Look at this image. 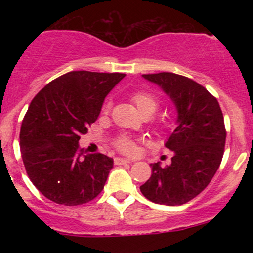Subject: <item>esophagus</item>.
<instances>
[{
    "label": "esophagus",
    "instance_id": "1",
    "mask_svg": "<svg viewBox=\"0 0 253 253\" xmlns=\"http://www.w3.org/2000/svg\"><path fill=\"white\" fill-rule=\"evenodd\" d=\"M114 163L116 165H124V164H129V163H132V162L128 159H124V158H115Z\"/></svg>",
    "mask_w": 253,
    "mask_h": 253
}]
</instances>
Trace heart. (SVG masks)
<instances>
[{
    "label": "heart",
    "instance_id": "1",
    "mask_svg": "<svg viewBox=\"0 0 253 253\" xmlns=\"http://www.w3.org/2000/svg\"><path fill=\"white\" fill-rule=\"evenodd\" d=\"M131 101L136 105L137 110L141 112L144 117L152 116L160 106V100L158 99V96L150 93V91H136L131 95ZM110 106V101H106L103 106V112H108ZM114 144L119 152L125 153V154H133L134 150H136V142L129 136H126V134H121V136L116 137Z\"/></svg>",
    "mask_w": 253,
    "mask_h": 253
}]
</instances>
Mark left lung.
Instances as JSON below:
<instances>
[{"label": "left lung", "mask_w": 253, "mask_h": 253, "mask_svg": "<svg viewBox=\"0 0 253 253\" xmlns=\"http://www.w3.org/2000/svg\"><path fill=\"white\" fill-rule=\"evenodd\" d=\"M143 77L174 101L177 126L165 143L174 152L171 164H152V176L141 192L158 205H183L200 195L219 169L226 139L223 112L215 96L193 79L171 72Z\"/></svg>", "instance_id": "obj_1"}]
</instances>
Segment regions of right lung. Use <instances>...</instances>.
Listing matches in <instances>:
<instances>
[{"label":"right lung","mask_w":253,"mask_h":253,"mask_svg":"<svg viewBox=\"0 0 253 253\" xmlns=\"http://www.w3.org/2000/svg\"><path fill=\"white\" fill-rule=\"evenodd\" d=\"M125 73L72 71L45 85L20 127V153L33 185L52 202L79 206L103 191L114 160L79 148L104 99Z\"/></svg>","instance_id":"obj_1"}]
</instances>
